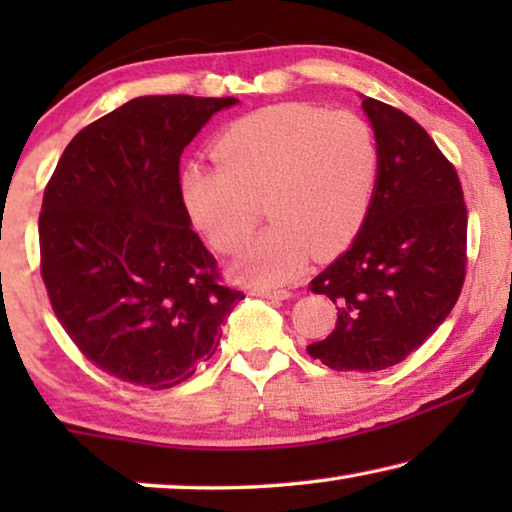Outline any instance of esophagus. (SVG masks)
<instances>
[{"mask_svg": "<svg viewBox=\"0 0 512 512\" xmlns=\"http://www.w3.org/2000/svg\"><path fill=\"white\" fill-rule=\"evenodd\" d=\"M251 296L270 298V300H286V298H291V291H286V289H251Z\"/></svg>", "mask_w": 512, "mask_h": 512, "instance_id": "34e87169", "label": "esophagus"}]
</instances>
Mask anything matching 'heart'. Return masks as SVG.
Masks as SVG:
<instances>
[{"label":"heart","instance_id":"heart-1","mask_svg":"<svg viewBox=\"0 0 512 512\" xmlns=\"http://www.w3.org/2000/svg\"><path fill=\"white\" fill-rule=\"evenodd\" d=\"M216 167L179 174L195 230L221 254H240L261 202L270 228L240 265L256 284H284L338 254L366 221L380 177L375 132L352 111L275 104L237 118L209 149Z\"/></svg>","mask_w":512,"mask_h":512}]
</instances>
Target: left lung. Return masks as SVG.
Segmentation results:
<instances>
[{"label": "left lung", "mask_w": 512, "mask_h": 512, "mask_svg": "<svg viewBox=\"0 0 512 512\" xmlns=\"http://www.w3.org/2000/svg\"><path fill=\"white\" fill-rule=\"evenodd\" d=\"M363 111L380 149L368 216L345 254L310 282L338 321L307 354L333 370L401 363L447 319L466 279L468 214L454 165L415 118L373 97Z\"/></svg>", "instance_id": "obj_1"}]
</instances>
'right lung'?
Returning <instances> with one entry per match:
<instances>
[{
  "instance_id": "obj_1",
  "label": "right lung",
  "mask_w": 512,
  "mask_h": 512,
  "mask_svg": "<svg viewBox=\"0 0 512 512\" xmlns=\"http://www.w3.org/2000/svg\"><path fill=\"white\" fill-rule=\"evenodd\" d=\"M235 97L149 95L67 144L39 214L55 317L88 361L118 380L170 389L212 359L244 298L179 198V158Z\"/></svg>"
}]
</instances>
